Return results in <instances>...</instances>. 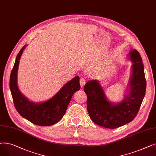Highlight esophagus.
Listing matches in <instances>:
<instances>
[{
	"label": "esophagus",
	"mask_w": 156,
	"mask_h": 156,
	"mask_svg": "<svg viewBox=\"0 0 156 156\" xmlns=\"http://www.w3.org/2000/svg\"><path fill=\"white\" fill-rule=\"evenodd\" d=\"M85 83H86V81H85V78H83V77H82L81 78H80V85H81V87H84V85H85Z\"/></svg>",
	"instance_id": "1"
}]
</instances>
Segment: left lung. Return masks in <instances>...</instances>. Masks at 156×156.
I'll use <instances>...</instances> for the list:
<instances>
[{"label":"left lung","instance_id":"8db88e82","mask_svg":"<svg viewBox=\"0 0 156 156\" xmlns=\"http://www.w3.org/2000/svg\"><path fill=\"white\" fill-rule=\"evenodd\" d=\"M133 62L129 81V93L121 102H109L97 80L88 81L83 90L87 96V107L89 116L95 124L114 129L134 119L140 109L146 90V80L142 57L136 49L129 52Z\"/></svg>","mask_w":156,"mask_h":156}]
</instances>
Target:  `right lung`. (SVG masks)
I'll return each instance as SVG.
<instances>
[{"mask_svg":"<svg viewBox=\"0 0 156 156\" xmlns=\"http://www.w3.org/2000/svg\"><path fill=\"white\" fill-rule=\"evenodd\" d=\"M25 47L21 49L16 57L10 76L9 87L15 108L22 117L36 125H53L62 118L73 95L80 89V77L73 78L48 101L39 104L30 102L21 94L17 85L20 59Z\"/></svg>","mask_w":156,"mask_h":156,"instance_id":"1","label":"right lung"}]
</instances>
